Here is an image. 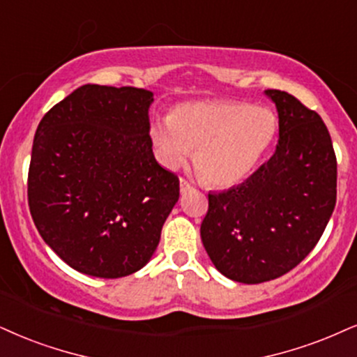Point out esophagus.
Returning a JSON list of instances; mask_svg holds the SVG:
<instances>
[{"instance_id": "34e87169", "label": "esophagus", "mask_w": 357, "mask_h": 357, "mask_svg": "<svg viewBox=\"0 0 357 357\" xmlns=\"http://www.w3.org/2000/svg\"><path fill=\"white\" fill-rule=\"evenodd\" d=\"M192 188H193V185H192V183L190 182H188V180L187 178H180V192H182V193H187L188 190H192Z\"/></svg>"}]
</instances>
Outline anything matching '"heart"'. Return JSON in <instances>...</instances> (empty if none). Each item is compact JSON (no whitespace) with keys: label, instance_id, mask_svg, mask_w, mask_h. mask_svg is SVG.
Masks as SVG:
<instances>
[{"label":"heart","instance_id":"heart-1","mask_svg":"<svg viewBox=\"0 0 357 357\" xmlns=\"http://www.w3.org/2000/svg\"><path fill=\"white\" fill-rule=\"evenodd\" d=\"M278 130L270 109L236 100L183 104L151 127L157 157L178 169L195 152V169L213 187H231L248 177Z\"/></svg>","mask_w":357,"mask_h":357}]
</instances>
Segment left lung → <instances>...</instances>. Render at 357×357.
Here are the masks:
<instances>
[{"instance_id":"8db88e82","label":"left lung","mask_w":357,"mask_h":357,"mask_svg":"<svg viewBox=\"0 0 357 357\" xmlns=\"http://www.w3.org/2000/svg\"><path fill=\"white\" fill-rule=\"evenodd\" d=\"M280 117L275 153L240 185L208 193L200 227L215 268L245 284L291 271L318 243L336 205L337 162L319 114L268 89Z\"/></svg>"}]
</instances>
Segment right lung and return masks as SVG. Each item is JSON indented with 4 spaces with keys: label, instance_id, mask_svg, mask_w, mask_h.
<instances>
[{
    "label": "right lung",
    "instance_id": "obj_1",
    "mask_svg": "<svg viewBox=\"0 0 357 357\" xmlns=\"http://www.w3.org/2000/svg\"><path fill=\"white\" fill-rule=\"evenodd\" d=\"M152 100L139 87L86 84L39 122L29 212L43 240L74 270L122 278L155 252L180 183L153 157Z\"/></svg>",
    "mask_w": 357,
    "mask_h": 357
}]
</instances>
